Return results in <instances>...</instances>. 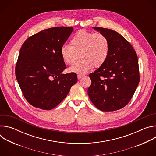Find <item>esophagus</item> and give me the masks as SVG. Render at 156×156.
Listing matches in <instances>:
<instances>
[{
	"mask_svg": "<svg viewBox=\"0 0 156 156\" xmlns=\"http://www.w3.org/2000/svg\"><path fill=\"white\" fill-rule=\"evenodd\" d=\"M83 76H84V74H81V73L78 74V78L79 80L81 79V78H83Z\"/></svg>",
	"mask_w": 156,
	"mask_h": 156,
	"instance_id": "34e87169",
	"label": "esophagus"
}]
</instances>
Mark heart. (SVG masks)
<instances>
[{
  "instance_id": "1",
  "label": "heart",
  "mask_w": 156,
  "mask_h": 156,
  "mask_svg": "<svg viewBox=\"0 0 156 156\" xmlns=\"http://www.w3.org/2000/svg\"><path fill=\"white\" fill-rule=\"evenodd\" d=\"M110 51L108 37L102 33H94L86 30L77 31L70 40V46L61 48L60 54L63 62L73 64L70 69L72 72L83 73L93 66L99 67L107 60Z\"/></svg>"
}]
</instances>
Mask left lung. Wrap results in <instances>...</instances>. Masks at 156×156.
Here are the masks:
<instances>
[{"label":"left lung","mask_w":156,"mask_h":156,"mask_svg":"<svg viewBox=\"0 0 156 156\" xmlns=\"http://www.w3.org/2000/svg\"><path fill=\"white\" fill-rule=\"evenodd\" d=\"M93 28L108 37L110 51L104 64L89 75L91 84L87 94L100 110H117L128 104L140 82L138 56L130 43L119 33L101 27Z\"/></svg>","instance_id":"1"}]
</instances>
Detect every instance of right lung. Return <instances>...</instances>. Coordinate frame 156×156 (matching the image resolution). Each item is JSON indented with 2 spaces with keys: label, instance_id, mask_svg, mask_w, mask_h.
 <instances>
[{
  "label": "right lung",
  "instance_id": "1",
  "mask_svg": "<svg viewBox=\"0 0 156 156\" xmlns=\"http://www.w3.org/2000/svg\"><path fill=\"white\" fill-rule=\"evenodd\" d=\"M73 30V27L48 28L30 36L22 45L15 75L25 98L33 107L54 108L77 82L75 73H62L66 65L60 49Z\"/></svg>",
  "mask_w": 156,
  "mask_h": 156
}]
</instances>
